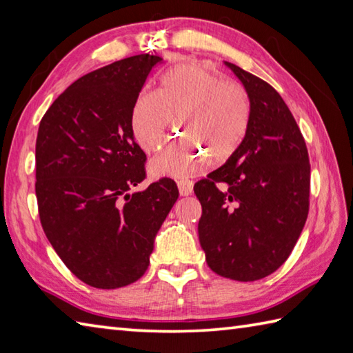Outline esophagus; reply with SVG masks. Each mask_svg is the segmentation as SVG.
Here are the masks:
<instances>
[{
  "mask_svg": "<svg viewBox=\"0 0 353 353\" xmlns=\"http://www.w3.org/2000/svg\"><path fill=\"white\" fill-rule=\"evenodd\" d=\"M176 185H178L179 195H181V196H189V195H192V192H193V183L189 181V179H179V181H176Z\"/></svg>",
  "mask_w": 353,
  "mask_h": 353,
  "instance_id": "obj_1",
  "label": "esophagus"
}]
</instances>
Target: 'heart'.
<instances>
[{
	"label": "heart",
	"mask_w": 353,
	"mask_h": 353,
	"mask_svg": "<svg viewBox=\"0 0 353 353\" xmlns=\"http://www.w3.org/2000/svg\"><path fill=\"white\" fill-rule=\"evenodd\" d=\"M176 119L185 137L150 160V175L181 178L203 169L208 155L216 164L233 158L247 139L250 103L239 85L201 63L183 62L164 71L157 92L137 96L131 111L135 141L154 152Z\"/></svg>",
	"instance_id": "heart-1"
}]
</instances>
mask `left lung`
Instances as JSON below:
<instances>
[{
	"mask_svg": "<svg viewBox=\"0 0 353 353\" xmlns=\"http://www.w3.org/2000/svg\"><path fill=\"white\" fill-rule=\"evenodd\" d=\"M250 99V128L237 154L195 184L199 243L216 274L254 282L296 247L309 212L311 164L297 121L270 83L234 63Z\"/></svg>",
	"mask_w": 353,
	"mask_h": 353,
	"instance_id": "8db88e82",
	"label": "left lung"
}]
</instances>
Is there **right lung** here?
Wrapping results in <instances>:
<instances>
[{
	"mask_svg": "<svg viewBox=\"0 0 353 353\" xmlns=\"http://www.w3.org/2000/svg\"><path fill=\"white\" fill-rule=\"evenodd\" d=\"M161 57L137 54L77 79L44 114L36 139L41 225L73 274L99 290L139 280L178 199L174 179L146 178L131 111Z\"/></svg>",
	"mask_w": 353,
	"mask_h": 353,
	"instance_id": "add662e5",
	"label": "right lung"
}]
</instances>
